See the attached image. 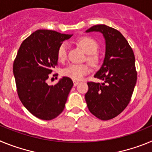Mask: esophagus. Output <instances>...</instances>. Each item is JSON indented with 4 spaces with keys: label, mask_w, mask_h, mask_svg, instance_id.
<instances>
[{
    "label": "esophagus",
    "mask_w": 152,
    "mask_h": 152,
    "mask_svg": "<svg viewBox=\"0 0 152 152\" xmlns=\"http://www.w3.org/2000/svg\"><path fill=\"white\" fill-rule=\"evenodd\" d=\"M73 83H74V86H77V84H79V81H77V80H74Z\"/></svg>",
    "instance_id": "esophagus-1"
}]
</instances>
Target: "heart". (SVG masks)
Instances as JSON below:
<instances>
[{
	"instance_id": "1",
	"label": "heart",
	"mask_w": 152,
	"mask_h": 152,
	"mask_svg": "<svg viewBox=\"0 0 152 152\" xmlns=\"http://www.w3.org/2000/svg\"><path fill=\"white\" fill-rule=\"evenodd\" d=\"M79 45L84 49L88 56V60L93 65H98L100 63V57L96 55L99 45L94 39L90 36H82L77 40ZM68 45L67 42H62L59 45L57 52L58 58L60 61H64L68 57ZM91 72V66L88 64H71L62 70V75L67 77L79 80L84 77V76Z\"/></svg>"
}]
</instances>
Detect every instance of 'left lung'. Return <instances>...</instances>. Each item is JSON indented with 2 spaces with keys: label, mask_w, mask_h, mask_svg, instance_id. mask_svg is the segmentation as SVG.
Returning a JSON list of instances; mask_svg holds the SVG:
<instances>
[{
  "label": "left lung",
  "mask_w": 152,
  "mask_h": 152,
  "mask_svg": "<svg viewBox=\"0 0 152 152\" xmlns=\"http://www.w3.org/2000/svg\"><path fill=\"white\" fill-rule=\"evenodd\" d=\"M94 31L103 33L106 40L104 61L94 75L103 83L88 82L85 100L93 115L108 120L121 113L131 100L137 80L135 56L127 40L117 29L100 24L86 32Z\"/></svg>",
  "instance_id": "left-lung-1"
}]
</instances>
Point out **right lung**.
Masks as SVG:
<instances>
[{
	"label": "right lung",
	"mask_w": 152,
	"mask_h": 152,
	"mask_svg": "<svg viewBox=\"0 0 152 152\" xmlns=\"http://www.w3.org/2000/svg\"><path fill=\"white\" fill-rule=\"evenodd\" d=\"M72 35L39 29L21 44L13 61V72L17 94L23 105L33 116L51 120L63 111L73 87L70 77H63L54 86L46 83L58 64L59 45Z\"/></svg>",
	"instance_id": "1"
}]
</instances>
